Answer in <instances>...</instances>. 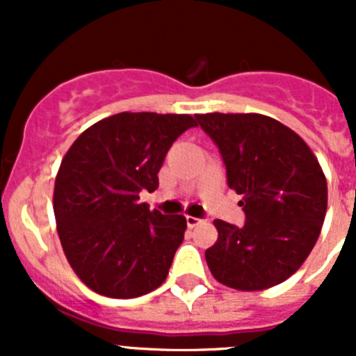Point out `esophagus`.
Returning <instances> with one entry per match:
<instances>
[{"mask_svg":"<svg viewBox=\"0 0 356 356\" xmlns=\"http://www.w3.org/2000/svg\"><path fill=\"white\" fill-rule=\"evenodd\" d=\"M185 219H187V226L188 228H196V226H200L201 222V219H197V217H193V216H187L185 217Z\"/></svg>","mask_w":356,"mask_h":356,"instance_id":"34e87169","label":"esophagus"}]
</instances>
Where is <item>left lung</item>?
Masks as SVG:
<instances>
[{
    "mask_svg": "<svg viewBox=\"0 0 356 356\" xmlns=\"http://www.w3.org/2000/svg\"><path fill=\"white\" fill-rule=\"evenodd\" d=\"M221 151L228 187L241 194L244 226L216 219L205 251L213 278L253 292L291 278L319 238L328 207L325 172L300 135L262 114H197Z\"/></svg>",
    "mask_w": 356,
    "mask_h": 356,
    "instance_id": "1",
    "label": "left lung"
}]
</instances>
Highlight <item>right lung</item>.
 <instances>
[{"mask_svg": "<svg viewBox=\"0 0 356 356\" xmlns=\"http://www.w3.org/2000/svg\"><path fill=\"white\" fill-rule=\"evenodd\" d=\"M193 127L188 114L121 112L94 122L62 159L53 193L56 232L90 291L130 300L165 282L187 221L149 210L139 193L156 191L169 147Z\"/></svg>", "mask_w": 356, "mask_h": 356, "instance_id": "right-lung-1", "label": "right lung"}]
</instances>
